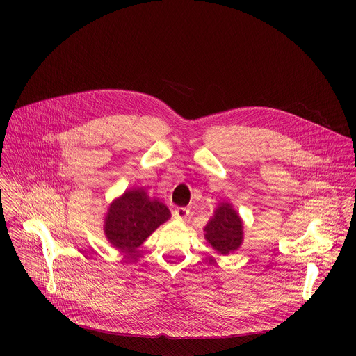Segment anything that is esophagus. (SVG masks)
<instances>
[{"mask_svg":"<svg viewBox=\"0 0 356 356\" xmlns=\"http://www.w3.org/2000/svg\"><path fill=\"white\" fill-rule=\"evenodd\" d=\"M188 209L186 207H177L175 211H173V217L177 220V221H183L188 217Z\"/></svg>","mask_w":356,"mask_h":356,"instance_id":"obj_1","label":"esophagus"}]
</instances>
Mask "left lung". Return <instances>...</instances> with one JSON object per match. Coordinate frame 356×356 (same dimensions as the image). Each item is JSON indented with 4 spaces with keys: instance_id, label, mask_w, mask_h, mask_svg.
Instances as JSON below:
<instances>
[{
    "instance_id": "1",
    "label": "left lung",
    "mask_w": 356,
    "mask_h": 356,
    "mask_svg": "<svg viewBox=\"0 0 356 356\" xmlns=\"http://www.w3.org/2000/svg\"><path fill=\"white\" fill-rule=\"evenodd\" d=\"M207 242L221 255L236 250L243 241V224L229 202H221L204 227Z\"/></svg>"
}]
</instances>
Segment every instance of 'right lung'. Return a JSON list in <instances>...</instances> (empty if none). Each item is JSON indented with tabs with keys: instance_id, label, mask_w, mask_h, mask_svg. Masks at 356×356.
Listing matches in <instances>:
<instances>
[{
	"instance_id": "1",
	"label": "right lung",
	"mask_w": 356,
	"mask_h": 356,
	"mask_svg": "<svg viewBox=\"0 0 356 356\" xmlns=\"http://www.w3.org/2000/svg\"><path fill=\"white\" fill-rule=\"evenodd\" d=\"M169 218L170 211L163 201L152 198L142 187L131 188L110 204L104 234L114 248L132 253Z\"/></svg>"
}]
</instances>
